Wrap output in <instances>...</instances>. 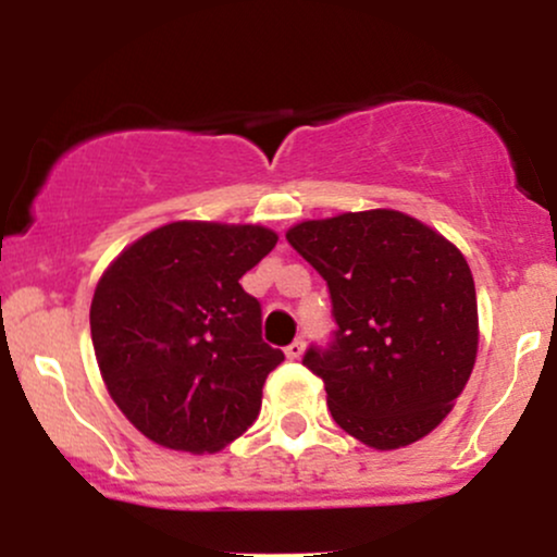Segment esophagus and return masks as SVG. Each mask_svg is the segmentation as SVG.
Segmentation results:
<instances>
[{
  "label": "esophagus",
  "mask_w": 557,
  "mask_h": 557,
  "mask_svg": "<svg viewBox=\"0 0 557 557\" xmlns=\"http://www.w3.org/2000/svg\"><path fill=\"white\" fill-rule=\"evenodd\" d=\"M304 348H306V343L298 337V341H293L290 345H287L285 356H287V359H290V361H298L300 356H304Z\"/></svg>",
  "instance_id": "34e87169"
}]
</instances>
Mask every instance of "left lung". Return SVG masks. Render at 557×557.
Returning a JSON list of instances; mask_svg holds the SVG:
<instances>
[{
    "label": "left lung",
    "instance_id": "obj_1",
    "mask_svg": "<svg viewBox=\"0 0 557 557\" xmlns=\"http://www.w3.org/2000/svg\"><path fill=\"white\" fill-rule=\"evenodd\" d=\"M330 287L332 341L304 367L327 389L337 426L376 450L430 434L476 361V290L463 253L393 209L345 212L287 230Z\"/></svg>",
    "mask_w": 557,
    "mask_h": 557
}]
</instances>
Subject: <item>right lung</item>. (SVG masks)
Returning <instances> with one entry per match:
<instances>
[{
  "mask_svg": "<svg viewBox=\"0 0 557 557\" xmlns=\"http://www.w3.org/2000/svg\"><path fill=\"white\" fill-rule=\"evenodd\" d=\"M261 225L170 222L101 274L91 341L101 380L140 434L185 453H216L261 408L285 359L261 341V304L240 277L272 251Z\"/></svg>",
  "mask_w": 557,
  "mask_h": 557,
  "instance_id": "add662e5",
  "label": "right lung"
}]
</instances>
